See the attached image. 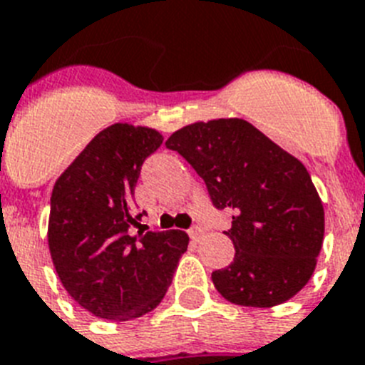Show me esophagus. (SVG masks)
Instances as JSON below:
<instances>
[{"mask_svg": "<svg viewBox=\"0 0 365 365\" xmlns=\"http://www.w3.org/2000/svg\"><path fill=\"white\" fill-rule=\"evenodd\" d=\"M187 234H189V237H191L192 241H198L202 237V234H204V230L200 228V226H191V228L187 230Z\"/></svg>", "mask_w": 365, "mask_h": 365, "instance_id": "34e87169", "label": "esophagus"}]
</instances>
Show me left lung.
Returning <instances> with one entry per match:
<instances>
[{
  "label": "left lung",
  "mask_w": 365,
  "mask_h": 365,
  "mask_svg": "<svg viewBox=\"0 0 365 365\" xmlns=\"http://www.w3.org/2000/svg\"><path fill=\"white\" fill-rule=\"evenodd\" d=\"M204 180L211 204L232 211L225 232L234 262L211 272L226 301L252 308L282 304L314 274L324 211L304 165L241 118L197 122L168 137Z\"/></svg>",
  "instance_id": "1"
}]
</instances>
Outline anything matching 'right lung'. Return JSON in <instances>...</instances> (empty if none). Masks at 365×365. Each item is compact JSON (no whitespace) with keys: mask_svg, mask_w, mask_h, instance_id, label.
<instances>
[{"mask_svg":"<svg viewBox=\"0 0 365 365\" xmlns=\"http://www.w3.org/2000/svg\"><path fill=\"white\" fill-rule=\"evenodd\" d=\"M163 137L150 128L113 124L73 159L51 192L55 271L73 301L96 317L135 319L163 301L189 237L180 230H139L137 180Z\"/></svg>","mask_w":365,"mask_h":365,"instance_id":"add662e5","label":"right lung"}]
</instances>
